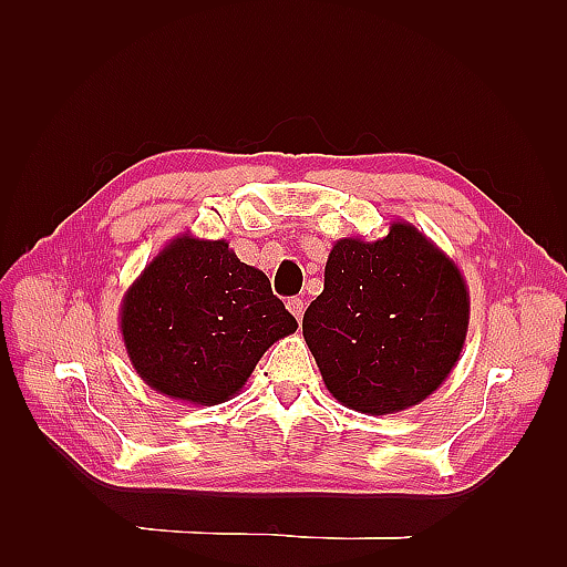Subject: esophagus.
I'll return each instance as SVG.
<instances>
[{"label":"esophagus","instance_id":"34e87169","mask_svg":"<svg viewBox=\"0 0 567 567\" xmlns=\"http://www.w3.org/2000/svg\"><path fill=\"white\" fill-rule=\"evenodd\" d=\"M286 307H288L290 315H293L298 321H302V315H305V302H302V298H288Z\"/></svg>","mask_w":567,"mask_h":567}]
</instances>
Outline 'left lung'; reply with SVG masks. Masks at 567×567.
Returning a JSON list of instances; mask_svg holds the SVG:
<instances>
[{
	"label": "left lung",
	"instance_id": "1",
	"mask_svg": "<svg viewBox=\"0 0 567 567\" xmlns=\"http://www.w3.org/2000/svg\"><path fill=\"white\" fill-rule=\"evenodd\" d=\"M471 296L452 257L409 221L333 244L302 336L326 390L371 416L421 404L466 346Z\"/></svg>",
	"mask_w": 567,
	"mask_h": 567
}]
</instances>
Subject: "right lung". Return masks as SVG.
I'll return each instance as SVG.
<instances>
[{"instance_id":"obj_1","label":"right lung","mask_w":567,"mask_h":567,"mask_svg":"<svg viewBox=\"0 0 567 567\" xmlns=\"http://www.w3.org/2000/svg\"><path fill=\"white\" fill-rule=\"evenodd\" d=\"M296 329L265 271L238 260L225 238L175 236L120 302L134 371L184 404L236 398L260 357Z\"/></svg>"}]
</instances>
